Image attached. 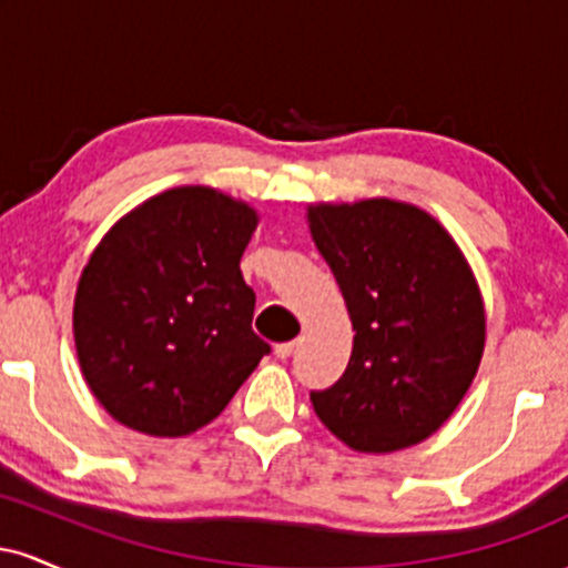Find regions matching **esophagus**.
Instances as JSON below:
<instances>
[{
	"instance_id": "obj_1",
	"label": "esophagus",
	"mask_w": 568,
	"mask_h": 568,
	"mask_svg": "<svg viewBox=\"0 0 568 568\" xmlns=\"http://www.w3.org/2000/svg\"><path fill=\"white\" fill-rule=\"evenodd\" d=\"M293 349H296V342H283L275 347V355L280 357V361H288V357L293 355Z\"/></svg>"
}]
</instances>
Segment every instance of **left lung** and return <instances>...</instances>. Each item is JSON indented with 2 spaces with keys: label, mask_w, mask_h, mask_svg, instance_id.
Wrapping results in <instances>:
<instances>
[{
  "label": "left lung",
  "mask_w": 568,
  "mask_h": 568,
  "mask_svg": "<svg viewBox=\"0 0 568 568\" xmlns=\"http://www.w3.org/2000/svg\"><path fill=\"white\" fill-rule=\"evenodd\" d=\"M306 224L355 331L342 379L310 395L315 414L361 454L427 440L484 357L486 304L470 262L446 226L410 202H315Z\"/></svg>",
  "instance_id": "left-lung-1"
}]
</instances>
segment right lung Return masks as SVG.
I'll list each match as a JSON object with an SVG mask.
<instances>
[{"label":"right lung","mask_w":568,"mask_h":568,"mask_svg":"<svg viewBox=\"0 0 568 568\" xmlns=\"http://www.w3.org/2000/svg\"><path fill=\"white\" fill-rule=\"evenodd\" d=\"M258 211L213 186L143 200L101 237L74 296L84 382L120 425L181 438L211 425L270 344L240 272Z\"/></svg>","instance_id":"right-lung-1"}]
</instances>
